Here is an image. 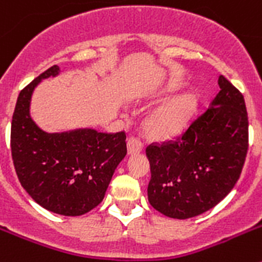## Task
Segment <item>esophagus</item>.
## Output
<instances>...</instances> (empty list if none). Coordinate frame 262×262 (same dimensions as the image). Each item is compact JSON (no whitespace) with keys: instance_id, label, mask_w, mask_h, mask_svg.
<instances>
[{"instance_id":"1","label":"esophagus","mask_w":262,"mask_h":262,"mask_svg":"<svg viewBox=\"0 0 262 262\" xmlns=\"http://www.w3.org/2000/svg\"><path fill=\"white\" fill-rule=\"evenodd\" d=\"M143 149V144L140 140L135 138H129L128 142H127V151H128L129 155H136L140 154Z\"/></svg>"}]
</instances>
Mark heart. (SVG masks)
Segmentation results:
<instances>
[{
	"label": "heart",
	"mask_w": 262,
	"mask_h": 262,
	"mask_svg": "<svg viewBox=\"0 0 262 262\" xmlns=\"http://www.w3.org/2000/svg\"><path fill=\"white\" fill-rule=\"evenodd\" d=\"M196 98L190 93L173 96L149 111L145 117V127L155 138H169L181 133L193 117Z\"/></svg>",
	"instance_id": "heart-1"
}]
</instances>
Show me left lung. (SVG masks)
Listing matches in <instances>:
<instances>
[{
	"label": "left lung",
	"instance_id": "left-lung-1",
	"mask_svg": "<svg viewBox=\"0 0 262 262\" xmlns=\"http://www.w3.org/2000/svg\"><path fill=\"white\" fill-rule=\"evenodd\" d=\"M219 92L174 142L149 144L148 201L165 216L203 214L233 189L248 152L244 97L224 76Z\"/></svg>",
	"mask_w": 262,
	"mask_h": 262
}]
</instances>
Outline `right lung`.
<instances>
[{
  "instance_id": "right-lung-1",
  "label": "right lung",
  "mask_w": 262,
  "mask_h": 262,
  "mask_svg": "<svg viewBox=\"0 0 262 262\" xmlns=\"http://www.w3.org/2000/svg\"><path fill=\"white\" fill-rule=\"evenodd\" d=\"M53 66L20 90L11 120L14 168L23 189L46 210L66 216L86 214L102 202L115 169L127 154L126 134L77 128L48 134L30 115L34 89L59 75Z\"/></svg>"
}]
</instances>
